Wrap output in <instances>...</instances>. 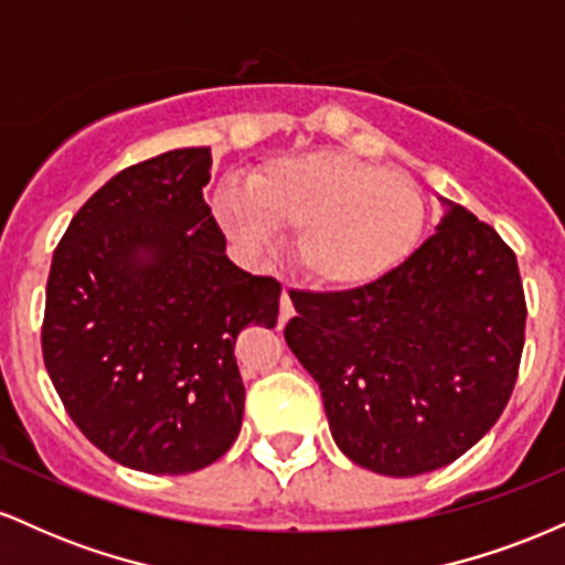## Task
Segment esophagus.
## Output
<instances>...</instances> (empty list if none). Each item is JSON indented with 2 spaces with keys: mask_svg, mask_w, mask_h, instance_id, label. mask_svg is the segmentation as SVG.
<instances>
[{
  "mask_svg": "<svg viewBox=\"0 0 565 565\" xmlns=\"http://www.w3.org/2000/svg\"><path fill=\"white\" fill-rule=\"evenodd\" d=\"M291 295H295V291H291L289 287L284 289V295H281V316H278V321H281V323H287L291 316H295V305H291Z\"/></svg>",
  "mask_w": 565,
  "mask_h": 565,
  "instance_id": "esophagus-1",
  "label": "esophagus"
}]
</instances>
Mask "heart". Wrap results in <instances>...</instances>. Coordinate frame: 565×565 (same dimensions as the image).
Wrapping results in <instances>:
<instances>
[{"instance_id":"heart-1","label":"heart","mask_w":565,"mask_h":565,"mask_svg":"<svg viewBox=\"0 0 565 565\" xmlns=\"http://www.w3.org/2000/svg\"><path fill=\"white\" fill-rule=\"evenodd\" d=\"M215 215L252 255H268L276 231H297L295 260L316 287L350 291L393 274L425 228V199L398 170L348 151L276 157L249 178V193L225 188Z\"/></svg>"}]
</instances>
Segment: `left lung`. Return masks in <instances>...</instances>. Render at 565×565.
Wrapping results in <instances>:
<instances>
[{"label":"left lung","mask_w":565,"mask_h":565,"mask_svg":"<svg viewBox=\"0 0 565 565\" xmlns=\"http://www.w3.org/2000/svg\"><path fill=\"white\" fill-rule=\"evenodd\" d=\"M393 274L350 291H295L291 353L319 382L350 462L408 478L462 457L508 406L526 332L518 260L465 206Z\"/></svg>","instance_id":"1"}]
</instances>
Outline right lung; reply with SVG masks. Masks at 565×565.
<instances>
[{
	"mask_svg": "<svg viewBox=\"0 0 565 565\" xmlns=\"http://www.w3.org/2000/svg\"><path fill=\"white\" fill-rule=\"evenodd\" d=\"M210 148L114 174L53 255L42 353L68 417L125 468L183 476L242 430L236 337L274 329L281 284L225 255L204 201Z\"/></svg>",
	"mask_w": 565,
	"mask_h": 565,
	"instance_id": "1",
	"label": "right lung"
}]
</instances>
